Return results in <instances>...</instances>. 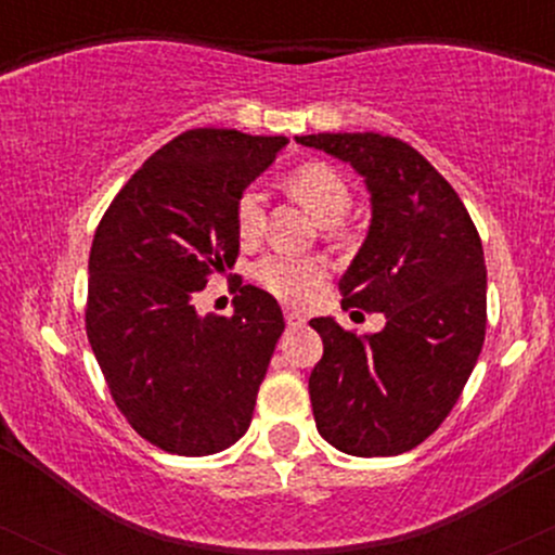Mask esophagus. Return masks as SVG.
<instances>
[{
  "label": "esophagus",
  "mask_w": 555,
  "mask_h": 555,
  "mask_svg": "<svg viewBox=\"0 0 555 555\" xmlns=\"http://www.w3.org/2000/svg\"><path fill=\"white\" fill-rule=\"evenodd\" d=\"M284 318H286V326L289 328H302L305 323H308V318L299 313V310H286Z\"/></svg>",
  "instance_id": "34e87169"
}]
</instances>
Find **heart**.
I'll return each mask as SVG.
<instances>
[{
    "label": "heart",
    "mask_w": 555,
    "mask_h": 555,
    "mask_svg": "<svg viewBox=\"0 0 555 555\" xmlns=\"http://www.w3.org/2000/svg\"><path fill=\"white\" fill-rule=\"evenodd\" d=\"M289 188L323 224H339L352 206V193L344 177L328 164H302L289 175ZM266 221V197L258 184L245 188L234 203V224L242 240H258ZM260 286L284 302H308L315 289L328 279V263L313 256L271 253L256 266Z\"/></svg>",
    "instance_id": "1"
}]
</instances>
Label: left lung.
Instances as JSON below:
<instances>
[{"label":"left lung","mask_w":555,"mask_h":555,"mask_svg":"<svg viewBox=\"0 0 555 555\" xmlns=\"http://www.w3.org/2000/svg\"><path fill=\"white\" fill-rule=\"evenodd\" d=\"M347 162L371 193V229L341 276L344 308L386 315L358 336L313 318L323 358L310 373L315 428L352 456H397L423 443L460 399L486 339L480 234L423 154L378 132L295 138Z\"/></svg>","instance_id":"obj_1"}]
</instances>
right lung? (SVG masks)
Masks as SVG:
<instances>
[{"instance_id": "obj_1", "label": "right lung", "mask_w": 555, "mask_h": 555, "mask_svg": "<svg viewBox=\"0 0 555 555\" xmlns=\"http://www.w3.org/2000/svg\"><path fill=\"white\" fill-rule=\"evenodd\" d=\"M286 143L182 132L130 177L95 229L88 341L127 423L169 454H216L250 428L282 308L253 284L240 286L229 318L197 315L193 297L208 273L234 266V203Z\"/></svg>"}]
</instances>
